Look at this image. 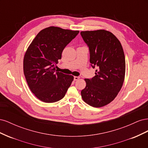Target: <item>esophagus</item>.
<instances>
[{
    "label": "esophagus",
    "mask_w": 148,
    "mask_h": 148,
    "mask_svg": "<svg viewBox=\"0 0 148 148\" xmlns=\"http://www.w3.org/2000/svg\"><path fill=\"white\" fill-rule=\"evenodd\" d=\"M79 79V77H74V80H75V81H77V80H78Z\"/></svg>",
    "instance_id": "1"
}]
</instances>
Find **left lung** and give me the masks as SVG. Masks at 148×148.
Instances as JSON below:
<instances>
[{"instance_id":"obj_1","label":"left lung","mask_w":148,"mask_h":148,"mask_svg":"<svg viewBox=\"0 0 148 148\" xmlns=\"http://www.w3.org/2000/svg\"><path fill=\"white\" fill-rule=\"evenodd\" d=\"M89 47L90 63L97 66L96 75L85 78L86 85L81 91L83 100L94 107H101L112 101L122 88L125 75V59L119 40L109 31H82Z\"/></svg>"}]
</instances>
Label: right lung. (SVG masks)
Listing matches in <instances>:
<instances>
[{
	"instance_id": "obj_1",
	"label": "right lung",
	"mask_w": 148,
	"mask_h": 148,
	"mask_svg": "<svg viewBox=\"0 0 148 148\" xmlns=\"http://www.w3.org/2000/svg\"><path fill=\"white\" fill-rule=\"evenodd\" d=\"M79 31L49 26L36 35L26 50L23 71L34 96L46 103L62 99L74 79L73 76L56 71L62 51Z\"/></svg>"
}]
</instances>
